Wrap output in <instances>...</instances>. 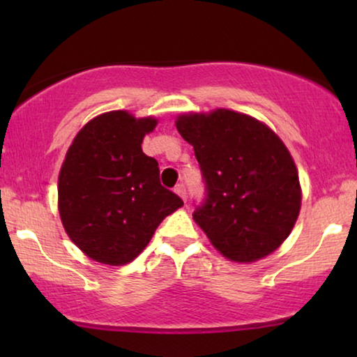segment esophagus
Returning <instances> with one entry per match:
<instances>
[{
	"instance_id": "obj_1",
	"label": "esophagus",
	"mask_w": 357,
	"mask_h": 357,
	"mask_svg": "<svg viewBox=\"0 0 357 357\" xmlns=\"http://www.w3.org/2000/svg\"><path fill=\"white\" fill-rule=\"evenodd\" d=\"M175 193H177L183 202H187V187H185L183 183H178L177 187H175Z\"/></svg>"
}]
</instances>
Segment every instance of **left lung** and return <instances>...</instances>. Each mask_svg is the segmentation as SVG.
Instances as JSON below:
<instances>
[{"label": "left lung", "instance_id": "left-lung-1", "mask_svg": "<svg viewBox=\"0 0 357 357\" xmlns=\"http://www.w3.org/2000/svg\"><path fill=\"white\" fill-rule=\"evenodd\" d=\"M204 182L193 219L214 247L234 261L275 252L301 209L299 175L289 151L266 125L237 112L178 116Z\"/></svg>", "mask_w": 357, "mask_h": 357}]
</instances>
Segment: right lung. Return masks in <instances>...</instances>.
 Here are the masks:
<instances>
[{"instance_id": "right-lung-1", "label": "right lung", "mask_w": 357, "mask_h": 357, "mask_svg": "<svg viewBox=\"0 0 357 357\" xmlns=\"http://www.w3.org/2000/svg\"><path fill=\"white\" fill-rule=\"evenodd\" d=\"M155 123L109 112L91 120L68 149L58 177L60 216L71 241L92 260L131 261L160 221L183 204L160 185L158 160L141 149Z\"/></svg>"}]
</instances>
